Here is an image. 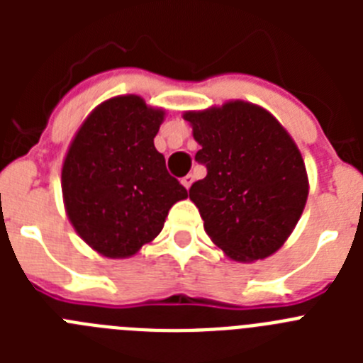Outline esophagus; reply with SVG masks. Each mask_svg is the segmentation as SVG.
<instances>
[{
    "instance_id": "obj_1",
    "label": "esophagus",
    "mask_w": 363,
    "mask_h": 363,
    "mask_svg": "<svg viewBox=\"0 0 363 363\" xmlns=\"http://www.w3.org/2000/svg\"><path fill=\"white\" fill-rule=\"evenodd\" d=\"M192 182H194V176H192V174H187L184 179H182V184H184V187L187 189V191H189V189H191Z\"/></svg>"
}]
</instances>
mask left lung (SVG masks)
<instances>
[{"label": "left lung", "instance_id": "1", "mask_svg": "<svg viewBox=\"0 0 363 363\" xmlns=\"http://www.w3.org/2000/svg\"><path fill=\"white\" fill-rule=\"evenodd\" d=\"M207 176L189 189L205 233L234 262L274 255L309 194L306 163L291 134L259 105L233 99L184 112Z\"/></svg>", "mask_w": 363, "mask_h": 363}]
</instances>
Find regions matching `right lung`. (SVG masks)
Segmentation results:
<instances>
[{
  "mask_svg": "<svg viewBox=\"0 0 363 363\" xmlns=\"http://www.w3.org/2000/svg\"><path fill=\"white\" fill-rule=\"evenodd\" d=\"M163 118V108L140 96H116L86 116L67 150V216L79 238L105 258L136 255L162 233L172 205L189 196L154 147Z\"/></svg>",
  "mask_w": 363,
  "mask_h": 363,
  "instance_id": "1",
  "label": "right lung"
}]
</instances>
